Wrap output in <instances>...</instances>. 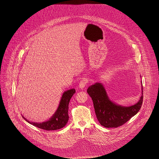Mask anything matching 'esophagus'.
Wrapping results in <instances>:
<instances>
[{
	"instance_id": "obj_1",
	"label": "esophagus",
	"mask_w": 159,
	"mask_h": 159,
	"mask_svg": "<svg viewBox=\"0 0 159 159\" xmlns=\"http://www.w3.org/2000/svg\"><path fill=\"white\" fill-rule=\"evenodd\" d=\"M87 83H88L87 79H83L80 82L79 84V87L80 88H81V89H83V88H84L85 87V86L87 84Z\"/></svg>"
}]
</instances>
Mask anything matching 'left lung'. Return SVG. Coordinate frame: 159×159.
I'll return each instance as SVG.
<instances>
[{
	"mask_svg": "<svg viewBox=\"0 0 159 159\" xmlns=\"http://www.w3.org/2000/svg\"><path fill=\"white\" fill-rule=\"evenodd\" d=\"M87 92L92 99L98 120L106 128H117L124 125L139 111L143 102V91L139 101L130 107L115 104L109 99L101 83L91 85Z\"/></svg>",
	"mask_w": 159,
	"mask_h": 159,
	"instance_id": "obj_1",
	"label": "left lung"
}]
</instances>
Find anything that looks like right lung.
Returning a JSON list of instances; mask_svg holds the SVG:
<instances>
[{
	"label": "right lung",
	"mask_w": 159,
	"mask_h": 159,
	"mask_svg": "<svg viewBox=\"0 0 159 159\" xmlns=\"http://www.w3.org/2000/svg\"><path fill=\"white\" fill-rule=\"evenodd\" d=\"M75 92L76 91L75 89H70L64 92L57 110L48 121L40 123H33L28 121L25 117H23L29 123L42 129L46 130H54L62 128L66 125L67 123L68 122L69 119L68 114V104L70 99Z\"/></svg>",
	"instance_id": "1"
}]
</instances>
